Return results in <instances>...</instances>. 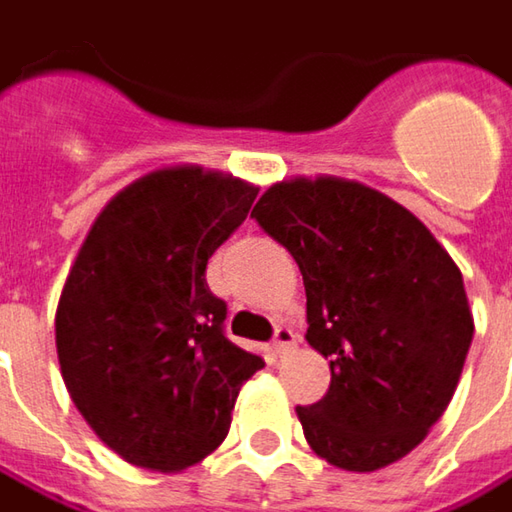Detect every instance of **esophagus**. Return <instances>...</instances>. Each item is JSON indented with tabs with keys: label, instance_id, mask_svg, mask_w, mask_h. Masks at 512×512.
<instances>
[{
	"label": "esophagus",
	"instance_id": "34e87169",
	"mask_svg": "<svg viewBox=\"0 0 512 512\" xmlns=\"http://www.w3.org/2000/svg\"><path fill=\"white\" fill-rule=\"evenodd\" d=\"M275 355H278L280 361L286 358V355H292L295 352V346H298V341H295V332L292 329H286V326H280L278 335H275Z\"/></svg>",
	"mask_w": 512,
	"mask_h": 512
}]
</instances>
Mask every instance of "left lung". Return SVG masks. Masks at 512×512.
I'll use <instances>...</instances> for the list:
<instances>
[{"instance_id":"8db88e82","label":"left lung","mask_w":512,"mask_h":512,"mask_svg":"<svg viewBox=\"0 0 512 512\" xmlns=\"http://www.w3.org/2000/svg\"><path fill=\"white\" fill-rule=\"evenodd\" d=\"M252 217L295 257L306 341L329 358L318 404L298 407L315 456L375 473L412 453L444 415L473 341L461 269L401 203L358 180H278Z\"/></svg>"}]
</instances>
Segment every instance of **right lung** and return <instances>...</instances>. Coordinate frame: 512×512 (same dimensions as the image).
I'll return each mask as SVG.
<instances>
[{
  "mask_svg": "<svg viewBox=\"0 0 512 512\" xmlns=\"http://www.w3.org/2000/svg\"><path fill=\"white\" fill-rule=\"evenodd\" d=\"M257 191L214 168H154L102 206L68 269L59 372L88 427L134 467L183 473L212 456L263 367L223 335L226 303L206 283Z\"/></svg>",
  "mask_w": 512,
  "mask_h": 512,
  "instance_id": "obj_1",
  "label": "right lung"
}]
</instances>
